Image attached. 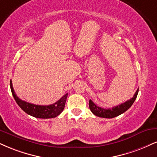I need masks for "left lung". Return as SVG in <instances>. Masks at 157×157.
I'll return each mask as SVG.
<instances>
[{"label": "left lung", "instance_id": "obj_1", "mask_svg": "<svg viewBox=\"0 0 157 157\" xmlns=\"http://www.w3.org/2000/svg\"><path fill=\"white\" fill-rule=\"evenodd\" d=\"M139 88L136 90L135 95L133 96V97L132 99H130L128 101H126V102L121 104L120 105L118 106L113 107L112 108H108V109H104L102 107H100L99 106L94 104L91 100H89V108L91 112L94 113L95 116L98 117H101V118H113L115 117L120 116L121 114L126 112L130 107L132 105L134 101H135L136 98H137V94H138Z\"/></svg>", "mask_w": 157, "mask_h": 157}]
</instances>
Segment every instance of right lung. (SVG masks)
Listing matches in <instances>:
<instances>
[{"label": "right lung", "mask_w": 157, "mask_h": 157, "mask_svg": "<svg viewBox=\"0 0 157 157\" xmlns=\"http://www.w3.org/2000/svg\"><path fill=\"white\" fill-rule=\"evenodd\" d=\"M10 88L13 97L20 108L27 114L38 118H52L57 117L63 110L68 96V94H66L58 101L52 105H36L27 102V101H22L18 97H17L14 88H13L12 80L10 81Z\"/></svg>", "instance_id": "obj_1"}]
</instances>
